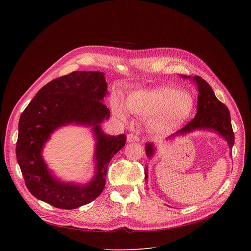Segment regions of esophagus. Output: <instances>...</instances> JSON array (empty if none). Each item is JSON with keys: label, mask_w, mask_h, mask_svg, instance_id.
Instances as JSON below:
<instances>
[{"label": "esophagus", "mask_w": 251, "mask_h": 251, "mask_svg": "<svg viewBox=\"0 0 251 251\" xmlns=\"http://www.w3.org/2000/svg\"><path fill=\"white\" fill-rule=\"evenodd\" d=\"M127 141L128 142H138L139 141V137L136 136V135H133V134H129L127 136Z\"/></svg>", "instance_id": "1"}]
</instances>
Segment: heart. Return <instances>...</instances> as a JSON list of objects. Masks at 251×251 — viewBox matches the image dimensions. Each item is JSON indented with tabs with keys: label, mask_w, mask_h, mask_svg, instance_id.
<instances>
[{
	"label": "heart",
	"mask_w": 251,
	"mask_h": 251,
	"mask_svg": "<svg viewBox=\"0 0 251 251\" xmlns=\"http://www.w3.org/2000/svg\"><path fill=\"white\" fill-rule=\"evenodd\" d=\"M194 101L185 91L165 86L152 90H135L128 94L124 107L116 105L117 118L129 120L128 112L150 121L151 129L158 134H171L180 128L192 115Z\"/></svg>",
	"instance_id": "1"
}]
</instances>
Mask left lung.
Listing matches in <instances>:
<instances>
[{
  "label": "left lung",
  "mask_w": 251,
  "mask_h": 251,
  "mask_svg": "<svg viewBox=\"0 0 251 251\" xmlns=\"http://www.w3.org/2000/svg\"><path fill=\"white\" fill-rule=\"evenodd\" d=\"M181 77L191 79L198 87V104L197 114L195 118L189 122L183 129L178 130L175 134L169 136L166 141L175 140L178 136H185L195 131H211L217 133L224 138L230 150L234 144V133L231 127L230 114L227 107L222 103L214 95L213 90L209 84L200 76H187L182 75ZM146 155L149 159L157 152V146L154 143H146L145 144ZM148 178V167L145 168V180Z\"/></svg>",
  "instance_id": "1"
}]
</instances>
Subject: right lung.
I'll return each mask as SVG.
<instances>
[{
  "label": "right lung",
  "mask_w": 251,
  "mask_h": 251,
  "mask_svg": "<svg viewBox=\"0 0 251 251\" xmlns=\"http://www.w3.org/2000/svg\"><path fill=\"white\" fill-rule=\"evenodd\" d=\"M108 95L100 71H74L41 88L20 117L17 161L30 194L55 207L74 209L94 201L103 191L107 168L126 143V135L105 134L101 123L110 111L103 103ZM90 127L96 140V173L85 184L61 181L48 168L42 150L59 127Z\"/></svg>",
  "instance_id": "1"
}]
</instances>
